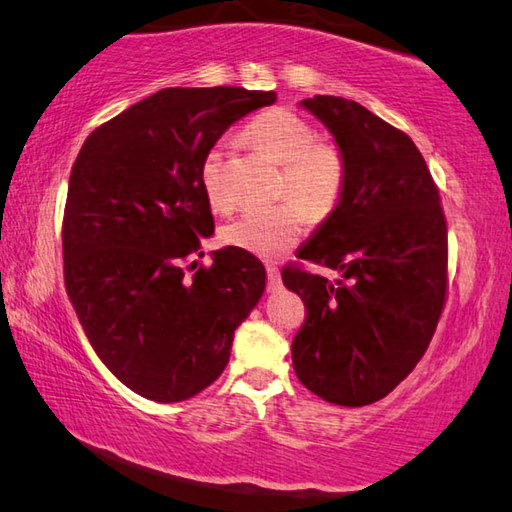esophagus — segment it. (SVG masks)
I'll return each instance as SVG.
<instances>
[{
	"instance_id": "1",
	"label": "esophagus",
	"mask_w": 512,
	"mask_h": 512,
	"mask_svg": "<svg viewBox=\"0 0 512 512\" xmlns=\"http://www.w3.org/2000/svg\"><path fill=\"white\" fill-rule=\"evenodd\" d=\"M267 288L272 292L281 288V272L276 265H267Z\"/></svg>"
}]
</instances>
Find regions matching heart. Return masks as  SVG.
Segmentation results:
<instances>
[{
	"label": "heart",
	"mask_w": 512,
	"mask_h": 512,
	"mask_svg": "<svg viewBox=\"0 0 512 512\" xmlns=\"http://www.w3.org/2000/svg\"><path fill=\"white\" fill-rule=\"evenodd\" d=\"M245 137L281 164L276 195L288 200L238 215L222 229V240L254 256L272 258L297 245L306 215L312 222H321L335 213L346 193V157L335 141L317 139L312 123L285 107L258 114L247 125ZM200 179L213 209L227 211L231 197L222 182L220 148H211L204 155Z\"/></svg>",
	"instance_id": "1"
}]
</instances>
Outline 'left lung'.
Here are the masks:
<instances>
[{"label":"left lung","instance_id":"8db88e82","mask_svg":"<svg viewBox=\"0 0 512 512\" xmlns=\"http://www.w3.org/2000/svg\"><path fill=\"white\" fill-rule=\"evenodd\" d=\"M344 150L342 202L299 249L285 288L306 306L292 364L306 389L342 407L382 400L414 371L447 299V222L423 155L405 132L342 96L301 101Z\"/></svg>","mask_w":512,"mask_h":512}]
</instances>
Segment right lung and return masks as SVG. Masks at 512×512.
Wrapping results in <instances>:
<instances>
[{
    "mask_svg": "<svg viewBox=\"0 0 512 512\" xmlns=\"http://www.w3.org/2000/svg\"><path fill=\"white\" fill-rule=\"evenodd\" d=\"M274 101L245 87L161 89L98 125L71 166L67 294L101 362L143 398L188 400L218 380L233 333L263 297L265 267L249 251L187 263L204 256L215 227L204 155L231 123Z\"/></svg>",
    "mask_w": 512,
    "mask_h": 512,
    "instance_id": "add662e5",
    "label": "right lung"
}]
</instances>
